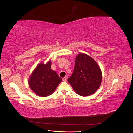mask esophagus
Returning <instances> with one entry per match:
<instances>
[{"mask_svg":"<svg viewBox=\"0 0 133 133\" xmlns=\"http://www.w3.org/2000/svg\"><path fill=\"white\" fill-rule=\"evenodd\" d=\"M66 80H67V77H66V76H64V78H63V81H66Z\"/></svg>","mask_w":133,"mask_h":133,"instance_id":"obj_1","label":"esophagus"}]
</instances>
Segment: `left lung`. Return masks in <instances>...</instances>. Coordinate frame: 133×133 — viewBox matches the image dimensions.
<instances>
[{
	"label": "left lung",
	"instance_id": "obj_1",
	"mask_svg": "<svg viewBox=\"0 0 133 133\" xmlns=\"http://www.w3.org/2000/svg\"><path fill=\"white\" fill-rule=\"evenodd\" d=\"M102 79L101 70L93 59L83 53L76 56L73 73L68 79L76 93L82 96L94 94Z\"/></svg>",
	"mask_w": 133,
	"mask_h": 133
}]
</instances>
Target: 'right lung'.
Listing matches in <instances>:
<instances>
[{"label":"right lung","mask_w":133,"mask_h":133,"mask_svg":"<svg viewBox=\"0 0 133 133\" xmlns=\"http://www.w3.org/2000/svg\"><path fill=\"white\" fill-rule=\"evenodd\" d=\"M51 62L41 63L36 67L28 81L31 89L36 94L45 97L55 91L62 78L51 69Z\"/></svg>","instance_id":"obj_1"}]
</instances>
